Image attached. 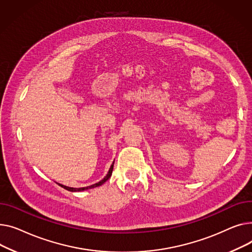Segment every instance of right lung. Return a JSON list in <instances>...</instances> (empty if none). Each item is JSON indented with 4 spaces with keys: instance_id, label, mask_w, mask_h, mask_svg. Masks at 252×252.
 <instances>
[{
    "instance_id": "obj_1",
    "label": "right lung",
    "mask_w": 252,
    "mask_h": 252,
    "mask_svg": "<svg viewBox=\"0 0 252 252\" xmlns=\"http://www.w3.org/2000/svg\"><path fill=\"white\" fill-rule=\"evenodd\" d=\"M113 168H114V162L112 164V166H111V168H110V170H109V172H108V174L106 175V177L105 178H103L102 180H100L99 182H97V183H95V184H94V185H91V186H87V187H81V188H73V187H68V186H65V185H62V184H59V185H61V187H63V188H65L66 190H68V191H72V192H76V191H83V190H87V189H91V188H94V187H97V186H100V185H102L103 183H105L110 177L112 176V172H113Z\"/></svg>"
}]
</instances>
